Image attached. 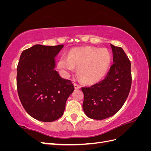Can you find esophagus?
<instances>
[{
    "mask_svg": "<svg viewBox=\"0 0 151 151\" xmlns=\"http://www.w3.org/2000/svg\"><path fill=\"white\" fill-rule=\"evenodd\" d=\"M74 88H75V89H80V88H81V86H80L79 85H78V84H76V83H74Z\"/></svg>",
    "mask_w": 151,
    "mask_h": 151,
    "instance_id": "obj_1",
    "label": "esophagus"
}]
</instances>
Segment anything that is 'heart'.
I'll use <instances>...</instances> for the list:
<instances>
[{
    "mask_svg": "<svg viewBox=\"0 0 151 151\" xmlns=\"http://www.w3.org/2000/svg\"><path fill=\"white\" fill-rule=\"evenodd\" d=\"M111 62L110 53L105 48L94 47L76 48L68 56L65 55L58 62V67L65 74L77 67V74L84 83L94 84L106 74Z\"/></svg>",
    "mask_w": 151,
    "mask_h": 151,
    "instance_id": "heart-1",
    "label": "heart"
}]
</instances>
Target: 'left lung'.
I'll list each match as a JSON object with an SVG mask.
<instances>
[{"label":"left lung","instance_id":"obj_1","mask_svg":"<svg viewBox=\"0 0 151 151\" xmlns=\"http://www.w3.org/2000/svg\"><path fill=\"white\" fill-rule=\"evenodd\" d=\"M113 64L106 77L89 88H82L83 110L87 116L103 120L113 116L125 103L132 84L131 63L121 47L110 45Z\"/></svg>","mask_w":151,"mask_h":151}]
</instances>
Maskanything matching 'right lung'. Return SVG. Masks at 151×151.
Instances as JSON below:
<instances>
[{
    "instance_id": "add662e5",
    "label": "right lung",
    "mask_w": 151,
    "mask_h": 151,
    "mask_svg": "<svg viewBox=\"0 0 151 151\" xmlns=\"http://www.w3.org/2000/svg\"><path fill=\"white\" fill-rule=\"evenodd\" d=\"M63 47L35 45L22 52L17 67V89L22 106L41 122L60 118L65 103L74 91L71 81L62 78L57 70L56 56Z\"/></svg>"
}]
</instances>
